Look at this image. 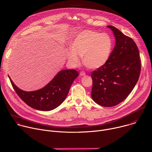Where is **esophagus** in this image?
<instances>
[{
	"label": "esophagus",
	"instance_id": "1",
	"mask_svg": "<svg viewBox=\"0 0 152 152\" xmlns=\"http://www.w3.org/2000/svg\"><path fill=\"white\" fill-rule=\"evenodd\" d=\"M80 75L81 77L85 76V75H86V73H85L84 72H83V71H81V72H80Z\"/></svg>",
	"mask_w": 152,
	"mask_h": 152
}]
</instances>
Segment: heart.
Here are the masks:
<instances>
[{"label":"heart","mask_w":152,"mask_h":152,"mask_svg":"<svg viewBox=\"0 0 152 152\" xmlns=\"http://www.w3.org/2000/svg\"><path fill=\"white\" fill-rule=\"evenodd\" d=\"M113 47V39L109 35L85 30L75 37L71 44V49L66 50L65 56L72 66L80 64L81 57L87 68L98 69L108 62Z\"/></svg>","instance_id":"b5f03b06"}]
</instances>
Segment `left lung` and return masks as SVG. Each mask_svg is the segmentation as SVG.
Instances as JSON below:
<instances>
[{"label":"left lung","instance_id":"8db88e82","mask_svg":"<svg viewBox=\"0 0 152 152\" xmlns=\"http://www.w3.org/2000/svg\"><path fill=\"white\" fill-rule=\"evenodd\" d=\"M115 44L108 62L92 72L91 96L99 105L110 107L124 101L135 86L140 74L138 47L131 38L112 26Z\"/></svg>","mask_w":152,"mask_h":152}]
</instances>
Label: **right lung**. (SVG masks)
I'll return each instance as SVG.
<instances>
[{
    "label": "right lung",
    "instance_id": "add662e5",
    "mask_svg": "<svg viewBox=\"0 0 152 152\" xmlns=\"http://www.w3.org/2000/svg\"><path fill=\"white\" fill-rule=\"evenodd\" d=\"M78 76V72L75 69L61 70L44 87L27 92L18 88L8 75L18 96L30 107L44 111L55 109L65 101L73 81Z\"/></svg>",
    "mask_w": 152,
    "mask_h": 152
}]
</instances>
